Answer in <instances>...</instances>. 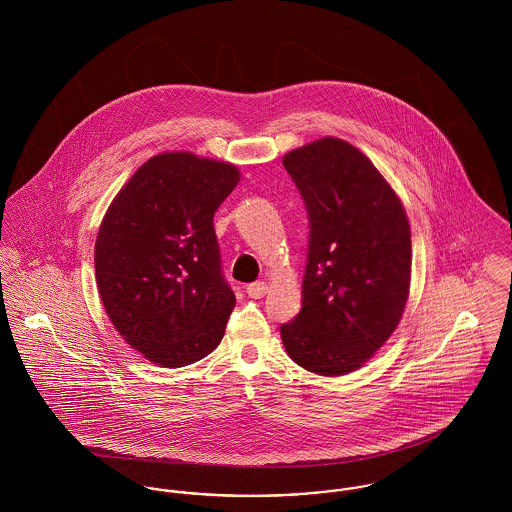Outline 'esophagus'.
<instances>
[{
    "mask_svg": "<svg viewBox=\"0 0 512 512\" xmlns=\"http://www.w3.org/2000/svg\"><path fill=\"white\" fill-rule=\"evenodd\" d=\"M246 293H248L250 297H254V299H260V297H264V295L268 293V284H266V282L248 284V286H246Z\"/></svg>",
    "mask_w": 512,
    "mask_h": 512,
    "instance_id": "1",
    "label": "esophagus"
}]
</instances>
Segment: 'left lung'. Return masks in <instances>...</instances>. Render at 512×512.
Segmentation results:
<instances>
[{"label":"left lung","instance_id":"obj_1","mask_svg":"<svg viewBox=\"0 0 512 512\" xmlns=\"http://www.w3.org/2000/svg\"><path fill=\"white\" fill-rule=\"evenodd\" d=\"M309 217L303 307L284 323L293 363L321 376L365 365L398 327L412 270L402 201L361 149L321 138L284 155Z\"/></svg>","mask_w":512,"mask_h":512}]
</instances>
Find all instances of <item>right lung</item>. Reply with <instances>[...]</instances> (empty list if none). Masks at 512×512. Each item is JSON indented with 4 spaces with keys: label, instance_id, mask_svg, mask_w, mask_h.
<instances>
[{
    "label": "right lung",
    "instance_id": "add662e5",
    "mask_svg": "<svg viewBox=\"0 0 512 512\" xmlns=\"http://www.w3.org/2000/svg\"><path fill=\"white\" fill-rule=\"evenodd\" d=\"M240 181L232 163L167 151L110 203L94 246L96 286L122 339L165 368L219 347L236 297L224 282L215 211Z\"/></svg>",
    "mask_w": 512,
    "mask_h": 512
}]
</instances>
